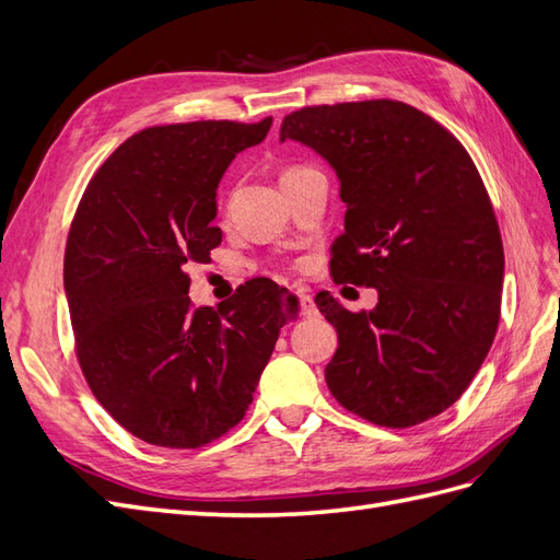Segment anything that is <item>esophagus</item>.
Returning a JSON list of instances; mask_svg holds the SVG:
<instances>
[{"label": "esophagus", "mask_w": 560, "mask_h": 560, "mask_svg": "<svg viewBox=\"0 0 560 560\" xmlns=\"http://www.w3.org/2000/svg\"><path fill=\"white\" fill-rule=\"evenodd\" d=\"M299 301H301V308H303V315H313L315 313V303H313V296L306 292V290H299Z\"/></svg>", "instance_id": "esophagus-1"}]
</instances>
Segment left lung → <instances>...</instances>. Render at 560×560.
<instances>
[{
  "mask_svg": "<svg viewBox=\"0 0 560 560\" xmlns=\"http://www.w3.org/2000/svg\"><path fill=\"white\" fill-rule=\"evenodd\" d=\"M284 140L313 149L341 184L334 280L378 292L369 313L315 296L338 334L331 395L383 428L446 411L493 343L504 276L493 206L465 147L395 100L294 112Z\"/></svg>",
  "mask_w": 560,
  "mask_h": 560,
  "instance_id": "left-lung-1",
  "label": "left lung"
}]
</instances>
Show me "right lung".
<instances>
[{
	"label": "right lung",
	"mask_w": 560,
	"mask_h": 560,
	"mask_svg": "<svg viewBox=\"0 0 560 560\" xmlns=\"http://www.w3.org/2000/svg\"><path fill=\"white\" fill-rule=\"evenodd\" d=\"M270 124L147 128L79 202L65 249L77 354L97 401L147 444L198 448L238 425L282 325L299 315L268 278L217 308L189 299L186 266L222 243L219 182Z\"/></svg>",
	"instance_id": "obj_1"
}]
</instances>
